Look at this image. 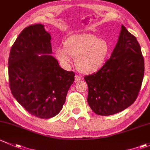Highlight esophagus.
I'll use <instances>...</instances> for the list:
<instances>
[{"mask_svg":"<svg viewBox=\"0 0 150 150\" xmlns=\"http://www.w3.org/2000/svg\"><path fill=\"white\" fill-rule=\"evenodd\" d=\"M81 79H82V77H81V76H79V75H76L75 76V81H80V80H81Z\"/></svg>","mask_w":150,"mask_h":150,"instance_id":"1","label":"esophagus"}]
</instances>
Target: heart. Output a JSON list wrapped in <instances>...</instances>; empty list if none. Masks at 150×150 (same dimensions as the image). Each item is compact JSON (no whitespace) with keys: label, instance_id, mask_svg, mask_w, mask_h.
Returning a JSON list of instances; mask_svg holds the SVG:
<instances>
[{"label":"heart","instance_id":"heart-1","mask_svg":"<svg viewBox=\"0 0 150 150\" xmlns=\"http://www.w3.org/2000/svg\"><path fill=\"white\" fill-rule=\"evenodd\" d=\"M108 52L106 42L91 34H79L68 38L65 40L64 47L55 48V55L64 67L71 66L73 57L80 71L89 73L103 66Z\"/></svg>","mask_w":150,"mask_h":150}]
</instances>
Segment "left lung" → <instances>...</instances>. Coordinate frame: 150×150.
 Wrapping results in <instances>:
<instances>
[{
  "mask_svg": "<svg viewBox=\"0 0 150 150\" xmlns=\"http://www.w3.org/2000/svg\"><path fill=\"white\" fill-rule=\"evenodd\" d=\"M144 73L139 44L122 25L110 58L96 73L84 76L89 107L100 115H113L127 108L138 97Z\"/></svg>",
  "mask_w": 150,
  "mask_h": 150,
  "instance_id": "left-lung-1",
  "label": "left lung"
}]
</instances>
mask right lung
Segmentation results:
<instances>
[{
  "label": "right lung",
  "instance_id": "right-lung-1",
  "mask_svg": "<svg viewBox=\"0 0 150 150\" xmlns=\"http://www.w3.org/2000/svg\"><path fill=\"white\" fill-rule=\"evenodd\" d=\"M51 37L41 24L22 30L8 58L9 86L17 102L31 115L50 118L59 113L75 73L60 67L52 53Z\"/></svg>",
  "mask_w": 150,
  "mask_h": 150
}]
</instances>
